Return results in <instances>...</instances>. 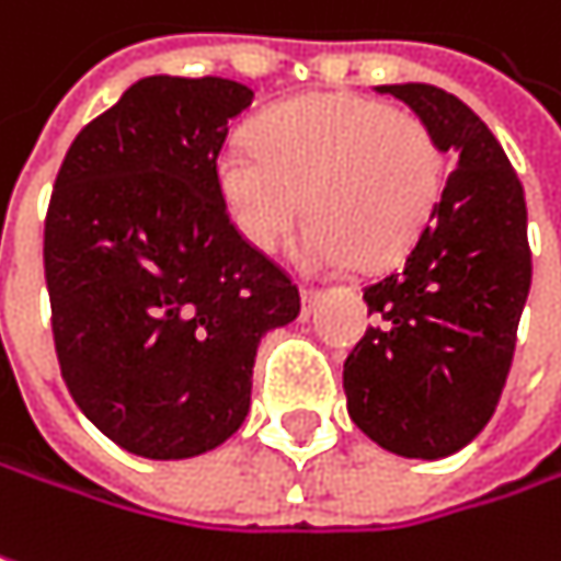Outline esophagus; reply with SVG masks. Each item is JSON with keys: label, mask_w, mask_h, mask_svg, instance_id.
<instances>
[{"label": "esophagus", "mask_w": 561, "mask_h": 561, "mask_svg": "<svg viewBox=\"0 0 561 561\" xmlns=\"http://www.w3.org/2000/svg\"><path fill=\"white\" fill-rule=\"evenodd\" d=\"M319 297H322V290L319 287H309V284H300V300L306 309H312L316 302H319Z\"/></svg>", "instance_id": "34e87169"}]
</instances>
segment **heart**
Wrapping results in <instances>:
<instances>
[{
	"label": "heart",
	"instance_id": "b5f03b06",
	"mask_svg": "<svg viewBox=\"0 0 561 561\" xmlns=\"http://www.w3.org/2000/svg\"><path fill=\"white\" fill-rule=\"evenodd\" d=\"M214 175L236 232L259 252L287 239L306 204L297 259L332 271L405 255L440 204L447 159L419 114L360 95H302L267 107L252 140L222 142Z\"/></svg>",
	"mask_w": 561,
	"mask_h": 561
}]
</instances>
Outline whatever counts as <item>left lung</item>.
Instances as JSON below:
<instances>
[{
	"instance_id": "obj_1",
	"label": "left lung",
	"mask_w": 561,
	"mask_h": 561,
	"mask_svg": "<svg viewBox=\"0 0 561 561\" xmlns=\"http://www.w3.org/2000/svg\"><path fill=\"white\" fill-rule=\"evenodd\" d=\"M434 130L457 165L405 261L364 287L377 329L344 360L351 421L382 450L440 460L495 415L530 294L524 187L495 134L457 95L380 85Z\"/></svg>"
}]
</instances>
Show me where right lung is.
Here are the masks:
<instances>
[{
	"label": "right lung",
	"instance_id": "right-lung-1",
	"mask_svg": "<svg viewBox=\"0 0 561 561\" xmlns=\"http://www.w3.org/2000/svg\"><path fill=\"white\" fill-rule=\"evenodd\" d=\"M242 82L149 76L79 130L47 220L44 277L60 374L117 447L184 460L252 402L261 335L300 316L290 274L229 220L214 162Z\"/></svg>",
	"mask_w": 561,
	"mask_h": 561
}]
</instances>
